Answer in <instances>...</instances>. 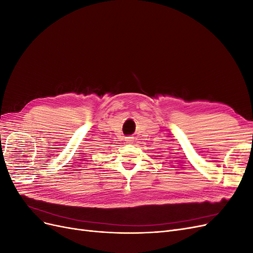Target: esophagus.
<instances>
[{"instance_id":"obj_1","label":"esophagus","mask_w":253,"mask_h":253,"mask_svg":"<svg viewBox=\"0 0 253 253\" xmlns=\"http://www.w3.org/2000/svg\"><path fill=\"white\" fill-rule=\"evenodd\" d=\"M133 137H131V136H128V137H126V141L127 142V143H132L133 142Z\"/></svg>"}]
</instances>
